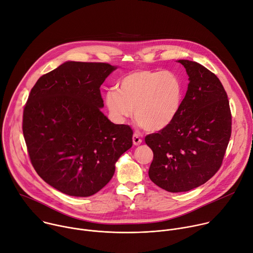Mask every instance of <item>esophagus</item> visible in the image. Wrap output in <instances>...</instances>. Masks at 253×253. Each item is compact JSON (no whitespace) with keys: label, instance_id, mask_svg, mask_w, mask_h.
I'll use <instances>...</instances> for the list:
<instances>
[{"label":"esophagus","instance_id":"34e87169","mask_svg":"<svg viewBox=\"0 0 253 253\" xmlns=\"http://www.w3.org/2000/svg\"><path fill=\"white\" fill-rule=\"evenodd\" d=\"M142 138L139 137V135L137 134V133H134L133 135H132V143H133V145L134 146H138V145H141L142 144Z\"/></svg>","mask_w":253,"mask_h":253}]
</instances>
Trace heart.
<instances>
[{
  "instance_id": "b5f03b06",
  "label": "heart",
  "mask_w": 253,
  "mask_h": 253,
  "mask_svg": "<svg viewBox=\"0 0 253 253\" xmlns=\"http://www.w3.org/2000/svg\"><path fill=\"white\" fill-rule=\"evenodd\" d=\"M184 88L180 78L172 71L136 70L126 75L119 89L110 88L104 96L111 119L124 123L132 116L149 131L170 126L178 117Z\"/></svg>"
}]
</instances>
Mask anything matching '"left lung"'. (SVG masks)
Returning a JSON list of instances; mask_svg holds the SVG:
<instances>
[{
	"mask_svg": "<svg viewBox=\"0 0 253 253\" xmlns=\"http://www.w3.org/2000/svg\"><path fill=\"white\" fill-rule=\"evenodd\" d=\"M189 76L180 112L167 128L146 136L154 153L150 179L171 192H187L219 170L231 135L227 94L218 77L201 64L178 60Z\"/></svg>",
	"mask_w": 253,
	"mask_h": 253,
	"instance_id": "1",
	"label": "left lung"
}]
</instances>
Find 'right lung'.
<instances>
[{
    "label": "right lung",
    "mask_w": 253,
    "mask_h": 253,
    "mask_svg": "<svg viewBox=\"0 0 253 253\" xmlns=\"http://www.w3.org/2000/svg\"><path fill=\"white\" fill-rule=\"evenodd\" d=\"M118 66L66 61L41 76L23 114V133L37 174L73 197H88L112 178L132 146V130L101 112L100 85Z\"/></svg>",
    "instance_id": "right-lung-1"
}]
</instances>
